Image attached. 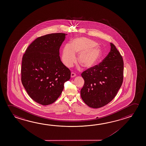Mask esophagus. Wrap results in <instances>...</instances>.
Masks as SVG:
<instances>
[{
	"label": "esophagus",
	"mask_w": 146,
	"mask_h": 146,
	"mask_svg": "<svg viewBox=\"0 0 146 146\" xmlns=\"http://www.w3.org/2000/svg\"><path fill=\"white\" fill-rule=\"evenodd\" d=\"M76 76V73H75L74 72H72L71 74V77H74Z\"/></svg>",
	"instance_id": "esophagus-1"
}]
</instances>
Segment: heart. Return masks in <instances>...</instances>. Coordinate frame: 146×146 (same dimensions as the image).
Returning <instances> with one entry per match:
<instances>
[{"mask_svg":"<svg viewBox=\"0 0 146 146\" xmlns=\"http://www.w3.org/2000/svg\"><path fill=\"white\" fill-rule=\"evenodd\" d=\"M97 43L86 38H75L71 45L67 44L63 48L62 61L65 66H72L76 60L75 53H79L78 62L85 68L93 67L100 60L102 51Z\"/></svg>","mask_w":146,"mask_h":146,"instance_id":"heart-1","label":"heart"}]
</instances>
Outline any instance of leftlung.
Wrapping results in <instances>:
<instances>
[{"label": "left lung", "mask_w": 146, "mask_h": 146, "mask_svg": "<svg viewBox=\"0 0 146 146\" xmlns=\"http://www.w3.org/2000/svg\"><path fill=\"white\" fill-rule=\"evenodd\" d=\"M98 65L84 71V80L80 91L81 98L90 108H98L108 104L117 94L123 81L124 62L115 45Z\"/></svg>", "instance_id": "obj_1"}]
</instances>
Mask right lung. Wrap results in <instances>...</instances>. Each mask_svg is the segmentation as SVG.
<instances>
[{
	"label": "right lung",
	"instance_id": "obj_1",
	"mask_svg": "<svg viewBox=\"0 0 146 146\" xmlns=\"http://www.w3.org/2000/svg\"><path fill=\"white\" fill-rule=\"evenodd\" d=\"M67 34L41 36L29 45L22 61V84L36 102L47 105L54 102L62 92L71 71L60 60V47Z\"/></svg>",
	"mask_w": 146,
	"mask_h": 146
}]
</instances>
